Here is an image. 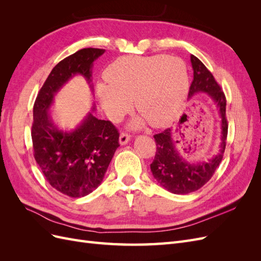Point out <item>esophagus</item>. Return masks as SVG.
Returning <instances> with one entry per match:
<instances>
[{"label":"esophagus","mask_w":261,"mask_h":261,"mask_svg":"<svg viewBox=\"0 0 261 261\" xmlns=\"http://www.w3.org/2000/svg\"><path fill=\"white\" fill-rule=\"evenodd\" d=\"M130 135H128V134L126 133H122L120 135V144L123 146V145H126L127 143H129L130 140Z\"/></svg>","instance_id":"1"}]
</instances>
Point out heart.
<instances>
[{"label": "heart", "mask_w": 261, "mask_h": 261, "mask_svg": "<svg viewBox=\"0 0 261 261\" xmlns=\"http://www.w3.org/2000/svg\"><path fill=\"white\" fill-rule=\"evenodd\" d=\"M105 77L108 86L98 87V98L109 117L120 120L134 99L137 111L153 127L173 120L188 89L186 64L176 57H123L107 68ZM141 124L143 118H138L132 126Z\"/></svg>", "instance_id": "b5f03b06"}]
</instances>
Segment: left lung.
<instances>
[{"label":"left lung","mask_w":261,"mask_h":261,"mask_svg":"<svg viewBox=\"0 0 261 261\" xmlns=\"http://www.w3.org/2000/svg\"><path fill=\"white\" fill-rule=\"evenodd\" d=\"M191 62L194 70V80L189 88L188 99H192L198 93H206L213 100L221 116V141L219 152L211 159L191 163L179 153L173 137V128H167L153 136L156 144V152L154 160L150 164L152 175L160 186L170 193L177 195L198 191L212 177L213 173L222 161L227 136L226 99L224 93L215 77L198 58L192 55Z\"/></svg>","instance_id":"1"}]
</instances>
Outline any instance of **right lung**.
<instances>
[{
	"instance_id": "right-lung-1",
	"label": "right lung",
	"mask_w": 261,
	"mask_h": 261,
	"mask_svg": "<svg viewBox=\"0 0 261 261\" xmlns=\"http://www.w3.org/2000/svg\"><path fill=\"white\" fill-rule=\"evenodd\" d=\"M105 52L103 49H82L58 63L34 106L31 138L35 159L49 184L73 198L87 196L101 184L120 147V134L111 122L93 115L94 106L70 130L62 129L54 123L50 108L63 86L76 75H82L93 91L92 65Z\"/></svg>"
}]
</instances>
